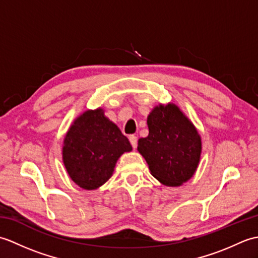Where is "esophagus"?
Listing matches in <instances>:
<instances>
[{
    "mask_svg": "<svg viewBox=\"0 0 258 258\" xmlns=\"http://www.w3.org/2000/svg\"><path fill=\"white\" fill-rule=\"evenodd\" d=\"M128 140L131 142V144H132L133 149H136V146H138V138H136L135 135H130Z\"/></svg>",
    "mask_w": 258,
    "mask_h": 258,
    "instance_id": "1",
    "label": "esophagus"
}]
</instances>
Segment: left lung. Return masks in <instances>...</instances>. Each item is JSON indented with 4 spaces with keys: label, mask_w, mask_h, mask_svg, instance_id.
<instances>
[{
    "label": "left lung",
    "mask_w": 258,
    "mask_h": 258,
    "mask_svg": "<svg viewBox=\"0 0 258 258\" xmlns=\"http://www.w3.org/2000/svg\"><path fill=\"white\" fill-rule=\"evenodd\" d=\"M147 125L149 136L139 140L138 151L157 180L167 186L182 185L199 165L201 136L175 104L156 106Z\"/></svg>",
    "instance_id": "obj_1"
}]
</instances>
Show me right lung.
<instances>
[{"label": "right lung", "mask_w": 258, "mask_h": 258, "mask_svg": "<svg viewBox=\"0 0 258 258\" xmlns=\"http://www.w3.org/2000/svg\"><path fill=\"white\" fill-rule=\"evenodd\" d=\"M132 145L102 108L86 111L75 119L64 139L63 162L74 182L95 189L112 176L115 164Z\"/></svg>", "instance_id": "add662e5"}]
</instances>
